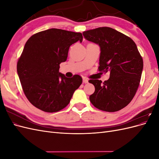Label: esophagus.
Segmentation results:
<instances>
[{
  "label": "esophagus",
  "instance_id": "esophagus-1",
  "mask_svg": "<svg viewBox=\"0 0 159 159\" xmlns=\"http://www.w3.org/2000/svg\"><path fill=\"white\" fill-rule=\"evenodd\" d=\"M83 82L85 83V84H88V79H85V78H84L83 79Z\"/></svg>",
  "mask_w": 159,
  "mask_h": 159
}]
</instances>
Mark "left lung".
Here are the masks:
<instances>
[{
    "label": "left lung",
    "mask_w": 159,
    "mask_h": 159,
    "mask_svg": "<svg viewBox=\"0 0 159 159\" xmlns=\"http://www.w3.org/2000/svg\"><path fill=\"white\" fill-rule=\"evenodd\" d=\"M86 40L100 47L99 71H110L102 82L90 80L95 86L89 100L94 107L107 112L117 111L131 102L140 84L143 61L131 38L109 27L84 31Z\"/></svg>",
    "instance_id": "8db88e82"
}]
</instances>
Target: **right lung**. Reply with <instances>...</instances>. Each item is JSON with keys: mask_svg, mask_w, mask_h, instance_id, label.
I'll return each mask as SVG.
<instances>
[{"mask_svg": "<svg viewBox=\"0 0 159 159\" xmlns=\"http://www.w3.org/2000/svg\"><path fill=\"white\" fill-rule=\"evenodd\" d=\"M83 40L80 32L51 28L33 34L17 62V72L28 101L43 111H59L68 105L82 83L79 75L66 78L59 72L70 46Z\"/></svg>", "mask_w": 159, "mask_h": 159, "instance_id": "right-lung-1", "label": "right lung"}]
</instances>
